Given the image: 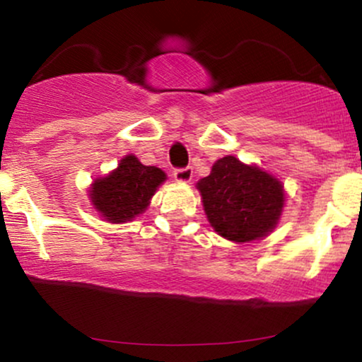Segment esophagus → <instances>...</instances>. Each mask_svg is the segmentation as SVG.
Masks as SVG:
<instances>
[{
	"mask_svg": "<svg viewBox=\"0 0 362 362\" xmlns=\"http://www.w3.org/2000/svg\"><path fill=\"white\" fill-rule=\"evenodd\" d=\"M174 180L180 182H189L193 180V169L191 168H182V169H176L174 171Z\"/></svg>",
	"mask_w": 362,
	"mask_h": 362,
	"instance_id": "34e87169",
	"label": "esophagus"
}]
</instances>
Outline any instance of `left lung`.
Instances as JSON below:
<instances>
[{"mask_svg": "<svg viewBox=\"0 0 362 362\" xmlns=\"http://www.w3.org/2000/svg\"><path fill=\"white\" fill-rule=\"evenodd\" d=\"M196 189L213 230L235 243L269 236L284 211L282 181L235 156L218 159L209 176L196 182Z\"/></svg>", "mask_w": 362, "mask_h": 362, "instance_id": "obj_1", "label": "left lung"}]
</instances>
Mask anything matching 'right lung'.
I'll use <instances>...</instances> for the list:
<instances>
[{
    "label": "right lung",
    "instance_id": "1",
    "mask_svg": "<svg viewBox=\"0 0 362 362\" xmlns=\"http://www.w3.org/2000/svg\"><path fill=\"white\" fill-rule=\"evenodd\" d=\"M164 181L166 173L163 169L144 166L136 156L127 154L114 171L93 180L88 198L105 221L127 223L146 211Z\"/></svg>",
    "mask_w": 362,
    "mask_h": 362
}]
</instances>
